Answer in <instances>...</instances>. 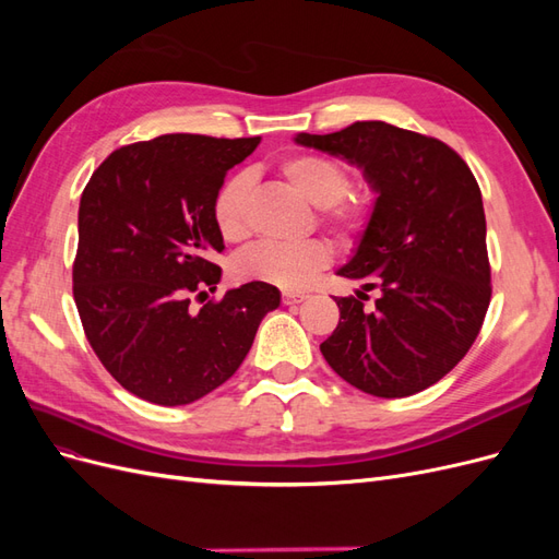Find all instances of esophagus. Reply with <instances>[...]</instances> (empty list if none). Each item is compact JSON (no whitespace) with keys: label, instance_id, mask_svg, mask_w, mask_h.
Here are the masks:
<instances>
[{"label":"esophagus","instance_id":"1","mask_svg":"<svg viewBox=\"0 0 559 559\" xmlns=\"http://www.w3.org/2000/svg\"><path fill=\"white\" fill-rule=\"evenodd\" d=\"M308 296L306 294H294V292H284L282 294V302L284 306H296V302H302Z\"/></svg>","mask_w":559,"mask_h":559}]
</instances>
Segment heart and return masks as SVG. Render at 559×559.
Instances as JSON below:
<instances>
[{
  "mask_svg": "<svg viewBox=\"0 0 559 559\" xmlns=\"http://www.w3.org/2000/svg\"><path fill=\"white\" fill-rule=\"evenodd\" d=\"M280 177L317 207V222L329 228L345 247L364 240L373 224V200L368 193L349 191L352 177L343 163L314 151H298L282 158ZM212 216L226 242H245L251 235V177H228L212 200ZM331 247L321 240L300 245H259L235 261L233 273L242 282L273 284L280 289H302L331 263Z\"/></svg>",
  "mask_w": 559,
  "mask_h": 559,
  "instance_id": "heart-1",
  "label": "heart"
}]
</instances>
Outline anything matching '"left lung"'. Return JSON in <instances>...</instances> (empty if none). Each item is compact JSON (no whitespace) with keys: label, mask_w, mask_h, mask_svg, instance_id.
<instances>
[{"label":"left lung","mask_w":559,"mask_h":559,"mask_svg":"<svg viewBox=\"0 0 559 559\" xmlns=\"http://www.w3.org/2000/svg\"><path fill=\"white\" fill-rule=\"evenodd\" d=\"M296 142L357 163L378 193L373 224L337 273L380 290L377 308H362V292L333 298L341 321L319 349L361 392L413 396L466 357L492 298L480 186L452 146L384 121Z\"/></svg>","instance_id":"8db88e82"}]
</instances>
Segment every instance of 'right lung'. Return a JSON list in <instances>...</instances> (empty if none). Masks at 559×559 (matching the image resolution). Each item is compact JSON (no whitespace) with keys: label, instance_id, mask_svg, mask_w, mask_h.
Masks as SVG:
<instances>
[{"label":"right lung","instance_id":"add662e5","mask_svg":"<svg viewBox=\"0 0 559 559\" xmlns=\"http://www.w3.org/2000/svg\"><path fill=\"white\" fill-rule=\"evenodd\" d=\"M259 144L160 134L111 151L83 189L72 267L83 333L111 378L148 403L186 405L224 384L280 306L277 286L261 282L205 302L222 280L214 193Z\"/></svg>","mask_w":559,"mask_h":559}]
</instances>
